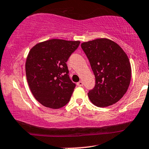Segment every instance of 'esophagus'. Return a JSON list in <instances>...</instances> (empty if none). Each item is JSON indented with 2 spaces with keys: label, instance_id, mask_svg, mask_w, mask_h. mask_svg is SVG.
Returning <instances> with one entry per match:
<instances>
[{
  "label": "esophagus",
  "instance_id": "34e87169",
  "mask_svg": "<svg viewBox=\"0 0 149 149\" xmlns=\"http://www.w3.org/2000/svg\"><path fill=\"white\" fill-rule=\"evenodd\" d=\"M77 85H78V87H82V86H83V82L82 81H79L78 82H77Z\"/></svg>",
  "mask_w": 149,
  "mask_h": 149
}]
</instances>
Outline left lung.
<instances>
[{
    "mask_svg": "<svg viewBox=\"0 0 149 149\" xmlns=\"http://www.w3.org/2000/svg\"><path fill=\"white\" fill-rule=\"evenodd\" d=\"M81 47L94 72L96 84L88 97L97 107L116 103L128 90L131 67L123 50L110 39L101 38L83 42Z\"/></svg>",
    "mask_w": 149,
    "mask_h": 149,
    "instance_id": "left-lung-1",
    "label": "left lung"
}]
</instances>
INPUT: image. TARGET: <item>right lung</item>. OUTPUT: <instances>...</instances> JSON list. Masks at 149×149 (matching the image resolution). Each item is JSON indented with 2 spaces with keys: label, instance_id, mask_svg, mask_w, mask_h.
Wrapping results in <instances>:
<instances>
[{
  "label": "right lung",
  "instance_id": "1",
  "mask_svg": "<svg viewBox=\"0 0 149 149\" xmlns=\"http://www.w3.org/2000/svg\"><path fill=\"white\" fill-rule=\"evenodd\" d=\"M80 43L53 39L30 49L26 62L27 80L34 97L44 106L58 109L69 103L76 84L70 79L66 62Z\"/></svg>",
  "mask_w": 149,
  "mask_h": 149
}]
</instances>
